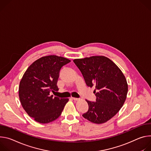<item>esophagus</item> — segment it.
Returning a JSON list of instances; mask_svg holds the SVG:
<instances>
[{"instance_id":"1","label":"esophagus","mask_w":151,"mask_h":151,"mask_svg":"<svg viewBox=\"0 0 151 151\" xmlns=\"http://www.w3.org/2000/svg\"><path fill=\"white\" fill-rule=\"evenodd\" d=\"M72 99H73V100H74V101H78V100H79V98H77L72 97Z\"/></svg>"}]
</instances>
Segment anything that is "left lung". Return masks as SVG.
Masks as SVG:
<instances>
[{"mask_svg":"<svg viewBox=\"0 0 151 151\" xmlns=\"http://www.w3.org/2000/svg\"><path fill=\"white\" fill-rule=\"evenodd\" d=\"M88 86L94 88L95 101L86 99L89 109L83 118L95 124L106 122L123 106L128 92L127 80L113 62L105 56L73 60Z\"/></svg>","mask_w":151,"mask_h":151,"instance_id":"8db88e82","label":"left lung"}]
</instances>
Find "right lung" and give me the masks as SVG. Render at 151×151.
Returning a JSON list of instances; mask_svg holds the SVG:
<instances>
[{"mask_svg": "<svg viewBox=\"0 0 151 151\" xmlns=\"http://www.w3.org/2000/svg\"><path fill=\"white\" fill-rule=\"evenodd\" d=\"M71 62L55 55L40 58L24 73L19 86L21 104L31 118L41 124L51 122L60 116L68 98L50 95L59 90L57 83L62 67Z\"/></svg>", "mask_w": 151, "mask_h": 151, "instance_id": "1", "label": "right lung"}]
</instances>
